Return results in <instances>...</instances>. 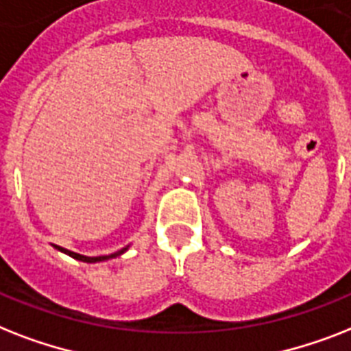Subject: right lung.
I'll return each instance as SVG.
<instances>
[{
  "label": "right lung",
  "instance_id": "add662e5",
  "mask_svg": "<svg viewBox=\"0 0 351 351\" xmlns=\"http://www.w3.org/2000/svg\"><path fill=\"white\" fill-rule=\"evenodd\" d=\"M56 249H59L61 252H64V254L68 256H72L73 259H79V261H84V263H97V261H104V259H110V258H117V256H121L124 250L128 249V247H124V249H121L119 252H115V254H110V256H97V258H88V256H81V254H77V252H72V250H66V249H62V247H57L56 245Z\"/></svg>",
  "mask_w": 351,
  "mask_h": 351
}]
</instances>
